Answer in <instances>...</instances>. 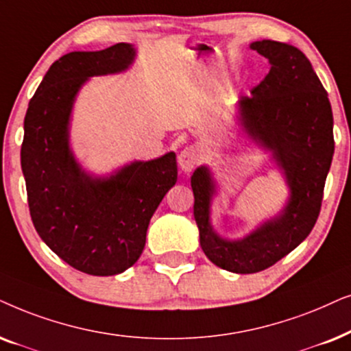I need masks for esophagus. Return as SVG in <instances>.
<instances>
[{
	"label": "esophagus",
	"instance_id": "1",
	"mask_svg": "<svg viewBox=\"0 0 351 351\" xmlns=\"http://www.w3.org/2000/svg\"><path fill=\"white\" fill-rule=\"evenodd\" d=\"M200 160V152L197 147H184L178 156V165L184 173H191Z\"/></svg>",
	"mask_w": 351,
	"mask_h": 351
}]
</instances>
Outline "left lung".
<instances>
[{"label":"left lung","instance_id":"obj_1","mask_svg":"<svg viewBox=\"0 0 351 351\" xmlns=\"http://www.w3.org/2000/svg\"><path fill=\"white\" fill-rule=\"evenodd\" d=\"M250 49L268 59L269 72L252 96L237 99L236 125L245 143L268 154L281 171L286 202L245 236L231 239L212 223L219 189L212 168L199 165L191 176L200 247L212 263L237 274L269 268L306 239L319 215L334 156L332 109L306 56L273 40L254 41Z\"/></svg>","mask_w":351,"mask_h":351}]
</instances>
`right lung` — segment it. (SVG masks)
I'll use <instances>...</instances> for the list:
<instances>
[{"label":"right lung","instance_id":"right-lung-1","mask_svg":"<svg viewBox=\"0 0 351 351\" xmlns=\"http://www.w3.org/2000/svg\"><path fill=\"white\" fill-rule=\"evenodd\" d=\"M134 59L132 43L62 56L46 72L23 120L21 163L35 230L65 263L93 276H114L136 263L149 221L178 180L175 152L96 175L72 149L78 93L93 77L127 72Z\"/></svg>","mask_w":351,"mask_h":351}]
</instances>
